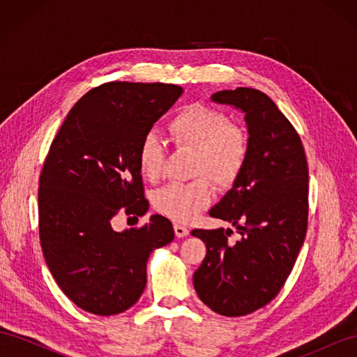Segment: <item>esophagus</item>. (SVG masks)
Returning a JSON list of instances; mask_svg holds the SVG:
<instances>
[{
  "label": "esophagus",
  "instance_id": "1",
  "mask_svg": "<svg viewBox=\"0 0 357 357\" xmlns=\"http://www.w3.org/2000/svg\"><path fill=\"white\" fill-rule=\"evenodd\" d=\"M174 232H176V236H178V238H183V236L189 235V229L186 228V226H183L180 223H174Z\"/></svg>",
  "mask_w": 357,
  "mask_h": 357
}]
</instances>
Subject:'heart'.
I'll list each match as a JSON object with an SVG mask.
<instances>
[{"label": "heart", "instance_id": "b5f03b06", "mask_svg": "<svg viewBox=\"0 0 357 357\" xmlns=\"http://www.w3.org/2000/svg\"><path fill=\"white\" fill-rule=\"evenodd\" d=\"M169 131L181 147L197 149L193 174L188 183H168L153 193L155 208L165 218L186 223L207 208L213 188H231L244 171L250 155V138L244 128L232 123L222 110L201 102L188 104L172 116ZM165 146L149 131L138 147V167L149 180H158L165 162Z\"/></svg>", "mask_w": 357, "mask_h": 357}]
</instances>
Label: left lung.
I'll use <instances>...</instances> for the list:
<instances>
[{
    "instance_id": "obj_1",
    "label": "left lung",
    "mask_w": 357,
    "mask_h": 357,
    "mask_svg": "<svg viewBox=\"0 0 357 357\" xmlns=\"http://www.w3.org/2000/svg\"><path fill=\"white\" fill-rule=\"evenodd\" d=\"M214 102L245 113L250 155L241 176L210 215L232 229H193L207 247L193 274L199 299L226 317L265 307L294 269L308 228V164L304 146L287 117L264 92L252 88L222 91Z\"/></svg>"
}]
</instances>
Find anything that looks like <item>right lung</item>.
<instances>
[{"label":"right lung","instance_id":"1","mask_svg":"<svg viewBox=\"0 0 357 357\" xmlns=\"http://www.w3.org/2000/svg\"><path fill=\"white\" fill-rule=\"evenodd\" d=\"M181 93L165 83L96 86L74 104L50 144L38 188L41 250L61 290L92 314L132 307L146 287L150 253L174 240L160 214L123 232L112 219L149 210L138 147Z\"/></svg>","mask_w":357,"mask_h":357}]
</instances>
